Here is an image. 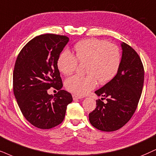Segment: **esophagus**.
<instances>
[{"label":"esophagus","instance_id":"obj_1","mask_svg":"<svg viewBox=\"0 0 156 156\" xmlns=\"http://www.w3.org/2000/svg\"><path fill=\"white\" fill-rule=\"evenodd\" d=\"M72 97H73V100H74V101H76V100H79V99L82 98V96L75 95V94H74V95H72Z\"/></svg>","mask_w":156,"mask_h":156}]
</instances>
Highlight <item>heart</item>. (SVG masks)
<instances>
[{"instance_id":"heart-1","label":"heart","mask_w":156,"mask_h":156,"mask_svg":"<svg viewBox=\"0 0 156 156\" xmlns=\"http://www.w3.org/2000/svg\"><path fill=\"white\" fill-rule=\"evenodd\" d=\"M76 58L69 50L59 55L57 60L58 70L65 75L72 74L78 62H87L86 76L74 75L67 78L65 87L76 95H86L100 84H104L115 77L121 65V54L116 45L105 40L87 39L74 45Z\"/></svg>"}]
</instances>
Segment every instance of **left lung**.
<instances>
[{
    "label": "left lung",
    "mask_w": 156,
    "mask_h": 156,
    "mask_svg": "<svg viewBox=\"0 0 156 156\" xmlns=\"http://www.w3.org/2000/svg\"><path fill=\"white\" fill-rule=\"evenodd\" d=\"M121 46L122 55L118 73L95 92L107 102L104 104L99 99L95 109L89 114L90 124L101 131H116L124 126L135 112L143 91L145 72L141 59L131 46L123 42Z\"/></svg>",
    "instance_id": "obj_1"
}]
</instances>
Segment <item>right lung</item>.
Returning <instances> with one entry per match:
<instances>
[{
  "label": "right lung",
  "instance_id": "obj_1",
  "mask_svg": "<svg viewBox=\"0 0 156 156\" xmlns=\"http://www.w3.org/2000/svg\"><path fill=\"white\" fill-rule=\"evenodd\" d=\"M69 37L54 34L37 36L19 53L13 73V93L23 116L39 129H51L64 119L72 96L63 87L57 60ZM59 90L54 96L47 90Z\"/></svg>",
  "mask_w": 156,
  "mask_h": 156
}]
</instances>
